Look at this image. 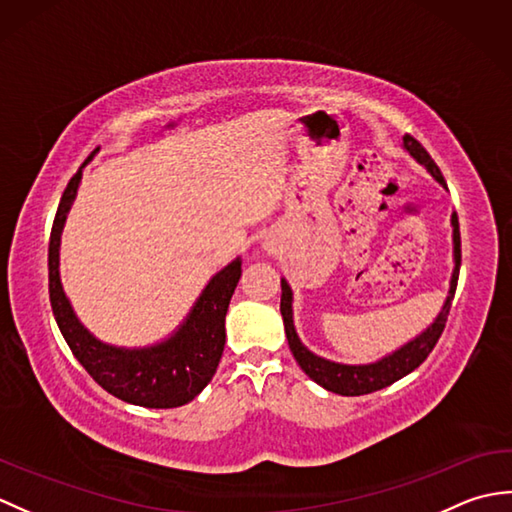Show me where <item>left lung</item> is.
<instances>
[{
	"mask_svg": "<svg viewBox=\"0 0 512 512\" xmlns=\"http://www.w3.org/2000/svg\"><path fill=\"white\" fill-rule=\"evenodd\" d=\"M402 147H405L409 154L416 158L420 165L427 169L433 178H436L444 189H447V182H444L442 171L438 169L436 162L431 160L416 138L405 134L402 136ZM451 226H453V275H451V284H449V295L440 314L427 330L420 332L416 339H411L402 347H398L396 352H391L387 356L380 358L376 363H367V365H343V363H334L328 361V358H321L317 354H312L306 345L299 341L295 323H292V290L288 286L286 279H281V317H284V328L288 336V345L290 352L295 356V361L299 367L306 372L314 383L321 385L323 389L334 391V394L341 396H363V394H372V391H378L383 387H389L391 383H396L402 376L411 374L424 358L431 354L433 347H436L440 334L447 325V317L451 310V301L455 295V288H458V275H460V262H462V250H460V224H458V215H451Z\"/></svg>",
	"mask_w": 512,
	"mask_h": 512,
	"instance_id": "obj_1",
	"label": "left lung"
}]
</instances>
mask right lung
Here are the masks:
<instances>
[{
    "label": "right lung",
    "instance_id": "add662e5",
    "mask_svg": "<svg viewBox=\"0 0 512 512\" xmlns=\"http://www.w3.org/2000/svg\"><path fill=\"white\" fill-rule=\"evenodd\" d=\"M96 151L99 147L94 149V154ZM94 154L88 156L68 182L57 215H54L48 246V279L54 319H57L63 339L70 345L76 361L112 396L147 409L187 405L211 383L215 369L220 365L226 341L224 319L237 281L242 277V259H233L211 277L189 317L162 343L149 347H116L96 339L76 319L59 277L61 231L76 191H79L83 167Z\"/></svg>",
    "mask_w": 512,
    "mask_h": 512
}]
</instances>
